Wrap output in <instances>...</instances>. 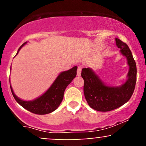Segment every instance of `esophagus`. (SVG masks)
Masks as SVG:
<instances>
[{"mask_svg": "<svg viewBox=\"0 0 146 146\" xmlns=\"http://www.w3.org/2000/svg\"><path fill=\"white\" fill-rule=\"evenodd\" d=\"M81 71L82 67L81 66H78V70H77V75H78V76H80V75H81Z\"/></svg>", "mask_w": 146, "mask_h": 146, "instance_id": "34e87169", "label": "esophagus"}]
</instances>
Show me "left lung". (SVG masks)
I'll return each instance as SVG.
<instances>
[{
	"label": "left lung",
	"instance_id": "left-lung-1",
	"mask_svg": "<svg viewBox=\"0 0 146 146\" xmlns=\"http://www.w3.org/2000/svg\"><path fill=\"white\" fill-rule=\"evenodd\" d=\"M117 47L127 59L129 71L128 80L120 86H109L102 81L91 68H84L81 75L84 81V93L90 108L98 111L107 112L118 108L130 100L137 81V66L128 46L115 38Z\"/></svg>",
	"mask_w": 146,
	"mask_h": 146
}]
</instances>
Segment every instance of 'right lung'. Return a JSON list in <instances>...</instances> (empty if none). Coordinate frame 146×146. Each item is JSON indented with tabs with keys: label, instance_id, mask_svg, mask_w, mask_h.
<instances>
[{
	"label": "right lung",
	"instance_id": "1",
	"mask_svg": "<svg viewBox=\"0 0 146 146\" xmlns=\"http://www.w3.org/2000/svg\"><path fill=\"white\" fill-rule=\"evenodd\" d=\"M26 43L25 42L18 48L16 55ZM77 68L78 67L75 66L68 71L60 73L54 82L44 94L32 101H24L18 98L14 94L12 87L10 85L11 93L16 101L26 110L37 115L48 114L56 110L61 104L65 89L76 76Z\"/></svg>",
	"mask_w": 146,
	"mask_h": 146
}]
</instances>
